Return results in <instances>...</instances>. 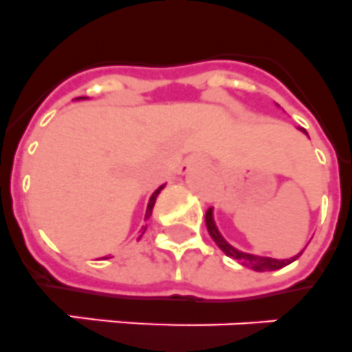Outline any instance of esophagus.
Listing matches in <instances>:
<instances>
[{"label": "esophagus", "mask_w": 352, "mask_h": 352, "mask_svg": "<svg viewBox=\"0 0 352 352\" xmlns=\"http://www.w3.org/2000/svg\"><path fill=\"white\" fill-rule=\"evenodd\" d=\"M200 164H206V157H204L202 153H195V155H191V157L188 159L184 164H182L181 170H179V171H181L182 175H186V173H190L191 168L200 166Z\"/></svg>", "instance_id": "obj_1"}]
</instances>
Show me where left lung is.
Wrapping results in <instances>:
<instances>
[{"mask_svg": "<svg viewBox=\"0 0 352 352\" xmlns=\"http://www.w3.org/2000/svg\"><path fill=\"white\" fill-rule=\"evenodd\" d=\"M299 131L304 132V134L308 135V132L304 131V129H300ZM206 226H208V231H209V236L212 238V241L220 247V250L226 256H229V258L236 259V261L240 263V265H243V267L250 268V270H256V272H270V270H279V268L286 267V265H290V263H294L295 259L299 258L300 254L304 252V247L302 250H300L299 254H295V256H292V258L288 259H276V258H267V256H259V254H250V252H243V250L236 249V247H232L229 241L221 236V232L218 231L217 227V221H214V209H209L208 212H206Z\"/></svg>", "mask_w": 352, "mask_h": 352, "instance_id": "1", "label": "left lung"}]
</instances>
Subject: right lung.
Masks as SVG:
<instances>
[{
  "label": "right lung",
  "mask_w": 352,
  "mask_h": 352,
  "mask_svg": "<svg viewBox=\"0 0 352 352\" xmlns=\"http://www.w3.org/2000/svg\"><path fill=\"white\" fill-rule=\"evenodd\" d=\"M75 100H87V96H80V98H75ZM164 186H166V184L159 186L157 190H155V191H153V193H152V197H150V200H148V206H146V212H144V221L148 220V218H150V214H152V211H153V206H155V200H157L159 193H161V191L164 190ZM141 229H143V227H141ZM143 232H144V231H143Z\"/></svg>",
  "instance_id": "add662e5"
}]
</instances>
